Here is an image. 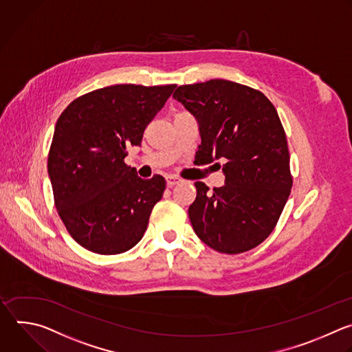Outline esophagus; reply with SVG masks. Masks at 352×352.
<instances>
[{
  "label": "esophagus",
  "instance_id": "esophagus-1",
  "mask_svg": "<svg viewBox=\"0 0 352 352\" xmlns=\"http://www.w3.org/2000/svg\"><path fill=\"white\" fill-rule=\"evenodd\" d=\"M182 180L179 179V177H176V176H166V184L169 186V187H173V186H176V184H179Z\"/></svg>",
  "mask_w": 352,
  "mask_h": 352
}]
</instances>
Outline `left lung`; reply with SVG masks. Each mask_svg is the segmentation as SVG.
Returning a JSON list of instances; mask_svg holds the SVG:
<instances>
[{
    "mask_svg": "<svg viewBox=\"0 0 352 352\" xmlns=\"http://www.w3.org/2000/svg\"><path fill=\"white\" fill-rule=\"evenodd\" d=\"M173 98L198 123L195 158L219 168L225 162V186L209 192L202 182L194 183L188 218L195 234L223 254L256 247L274 229L293 186L276 108L261 91L223 79L179 86Z\"/></svg>",
    "mask_w": 352,
    "mask_h": 352,
    "instance_id": "obj_1",
    "label": "left lung"
}]
</instances>
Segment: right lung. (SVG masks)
Instances as JSON below:
<instances>
[{
	"label": "right lung",
	"instance_id": "add662e5",
	"mask_svg": "<svg viewBox=\"0 0 352 352\" xmlns=\"http://www.w3.org/2000/svg\"><path fill=\"white\" fill-rule=\"evenodd\" d=\"M176 85H115L70 102L56 120L48 154L58 214L82 247L101 255L133 248L162 198L165 179H142L124 165Z\"/></svg>",
	"mask_w": 352,
	"mask_h": 352
}]
</instances>
